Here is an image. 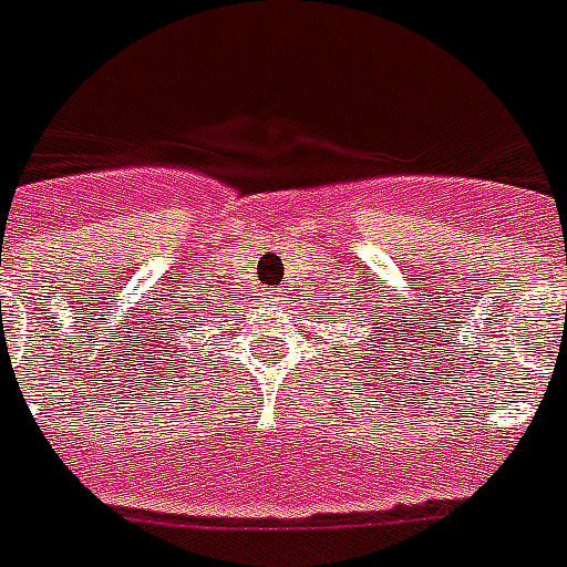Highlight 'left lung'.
Instances as JSON below:
<instances>
[{
	"label": "left lung",
	"mask_w": 567,
	"mask_h": 567,
	"mask_svg": "<svg viewBox=\"0 0 567 567\" xmlns=\"http://www.w3.org/2000/svg\"><path fill=\"white\" fill-rule=\"evenodd\" d=\"M389 323L386 327H374V336H371L369 339V344H365V348H369V357H374V360H383V365H386V357H392V348H401V336L395 341H392V348H389ZM401 357V353H399ZM353 360H360V357H353Z\"/></svg>",
	"instance_id": "8db88e82"
}]
</instances>
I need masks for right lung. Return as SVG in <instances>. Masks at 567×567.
I'll use <instances>...</instances> for the list:
<instances>
[{
	"label": "right lung",
	"instance_id": "add662e5",
	"mask_svg": "<svg viewBox=\"0 0 567 567\" xmlns=\"http://www.w3.org/2000/svg\"><path fill=\"white\" fill-rule=\"evenodd\" d=\"M202 309H207V306H202Z\"/></svg>",
	"mask_w": 567,
	"mask_h": 567
}]
</instances>
